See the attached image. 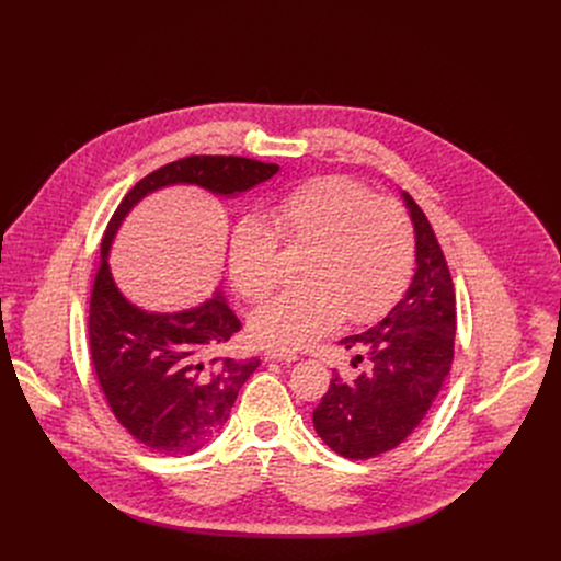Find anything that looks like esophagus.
Instances as JSON below:
<instances>
[{
  "mask_svg": "<svg viewBox=\"0 0 561 561\" xmlns=\"http://www.w3.org/2000/svg\"><path fill=\"white\" fill-rule=\"evenodd\" d=\"M264 359H266V362H284V364H290V362H297V355H295V353H288V351L271 348V351L264 353Z\"/></svg>",
  "mask_w": 561,
  "mask_h": 561,
  "instance_id": "1",
  "label": "esophagus"
}]
</instances>
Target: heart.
<instances>
[{
	"mask_svg": "<svg viewBox=\"0 0 561 561\" xmlns=\"http://www.w3.org/2000/svg\"><path fill=\"white\" fill-rule=\"evenodd\" d=\"M277 239L308 249L299 290L282 293L251 317L255 342L301 351L335 331L344 317L366 324L407 290L415 264V234L404 208L375 197L348 178H317L277 197L260 217L230 234L228 273L234 290L260 301L279 279Z\"/></svg>",
	"mask_w": 561,
	"mask_h": 561,
	"instance_id": "heart-1",
	"label": "heart"
}]
</instances>
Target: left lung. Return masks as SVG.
I'll list each match as a JSON object with an SVG mask.
<instances>
[{"label": "left lung", "instance_id": "left-lung-1", "mask_svg": "<svg viewBox=\"0 0 561 561\" xmlns=\"http://www.w3.org/2000/svg\"><path fill=\"white\" fill-rule=\"evenodd\" d=\"M415 230V275L388 314L344 348L366 359L355 379L333 373L329 392L312 413L317 435L348 459H370L402 444L424 420L453 364L455 290L435 232L402 191Z\"/></svg>", "mask_w": 561, "mask_h": 561}]
</instances>
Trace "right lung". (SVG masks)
Instances as JSON below:
<instances>
[{"instance_id":"obj_1","label":"right lung","mask_w":561,"mask_h":561,"mask_svg":"<svg viewBox=\"0 0 561 561\" xmlns=\"http://www.w3.org/2000/svg\"><path fill=\"white\" fill-rule=\"evenodd\" d=\"M277 173V164L257 159L193 154L137 182L108 224L91 297V355L113 415L150 450L186 457L208 446L260 359H210L242 327L221 288L173 312L128 299L108 264L115 237L130 210L157 191L195 186L219 199H237Z\"/></svg>"}]
</instances>
